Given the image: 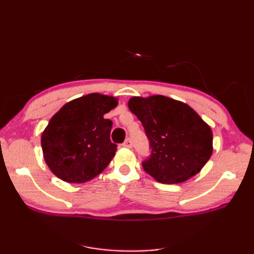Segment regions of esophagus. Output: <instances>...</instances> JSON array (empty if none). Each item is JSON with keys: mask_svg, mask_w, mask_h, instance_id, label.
I'll use <instances>...</instances> for the list:
<instances>
[{"mask_svg": "<svg viewBox=\"0 0 254 254\" xmlns=\"http://www.w3.org/2000/svg\"><path fill=\"white\" fill-rule=\"evenodd\" d=\"M123 147H127V148H131L132 147V142L130 138H127L126 141H124V143L122 144Z\"/></svg>", "mask_w": 254, "mask_h": 254, "instance_id": "esophagus-1", "label": "esophagus"}]
</instances>
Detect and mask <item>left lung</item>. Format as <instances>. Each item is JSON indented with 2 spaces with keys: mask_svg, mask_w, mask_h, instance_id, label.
<instances>
[{
  "mask_svg": "<svg viewBox=\"0 0 254 254\" xmlns=\"http://www.w3.org/2000/svg\"><path fill=\"white\" fill-rule=\"evenodd\" d=\"M127 106L142 122L152 147L142 164L149 176L177 185L202 170L213 153V132L195 110L161 95L132 97Z\"/></svg>",
  "mask_w": 254,
  "mask_h": 254,
  "instance_id": "obj_1",
  "label": "left lung"
}]
</instances>
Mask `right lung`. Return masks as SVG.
Here are the masks:
<instances>
[{
    "label": "right lung",
    "instance_id": "add662e5",
    "mask_svg": "<svg viewBox=\"0 0 254 254\" xmlns=\"http://www.w3.org/2000/svg\"><path fill=\"white\" fill-rule=\"evenodd\" d=\"M113 96L91 93L66 102L53 116L41 135L46 164L68 183L94 179L117 152L110 141L112 121L106 113L118 106Z\"/></svg>",
    "mask_w": 254,
    "mask_h": 254
}]
</instances>
